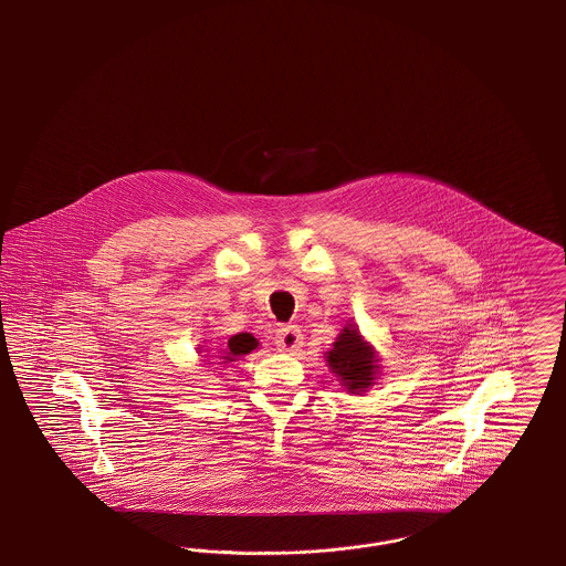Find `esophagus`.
<instances>
[{"instance_id":"esophagus-1","label":"esophagus","mask_w":566,"mask_h":566,"mask_svg":"<svg viewBox=\"0 0 566 566\" xmlns=\"http://www.w3.org/2000/svg\"><path fill=\"white\" fill-rule=\"evenodd\" d=\"M301 344H303V335H301V328H298V326H295V324H284V326L277 328V333H275V346H277L280 350L293 352L296 350V348H301Z\"/></svg>"}]
</instances>
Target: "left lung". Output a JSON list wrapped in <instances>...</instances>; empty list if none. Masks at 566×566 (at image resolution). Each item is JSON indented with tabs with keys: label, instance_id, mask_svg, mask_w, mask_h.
Wrapping results in <instances>:
<instances>
[{
	"label": "left lung",
	"instance_id": "1",
	"mask_svg": "<svg viewBox=\"0 0 566 566\" xmlns=\"http://www.w3.org/2000/svg\"><path fill=\"white\" fill-rule=\"evenodd\" d=\"M326 363L352 395L367 390L379 371L376 350L363 339L356 324H346L342 328L333 350L326 352Z\"/></svg>",
	"mask_w": 566,
	"mask_h": 566
}]
</instances>
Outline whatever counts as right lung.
I'll return each instance as SVG.
<instances>
[{
  "label": "right lung",
  "mask_w": 566,
  "mask_h": 566,
  "mask_svg": "<svg viewBox=\"0 0 566 566\" xmlns=\"http://www.w3.org/2000/svg\"><path fill=\"white\" fill-rule=\"evenodd\" d=\"M256 348H259V342H256L250 333H240V335H233V337L227 342V346H222L218 352H212V354L218 353V357L210 356V358H218V360H220L218 365H222V363H233V360L242 358L243 354H250V352L256 350Z\"/></svg>",
  "instance_id": "obj_1"
}]
</instances>
